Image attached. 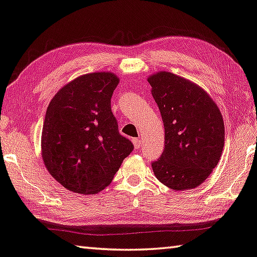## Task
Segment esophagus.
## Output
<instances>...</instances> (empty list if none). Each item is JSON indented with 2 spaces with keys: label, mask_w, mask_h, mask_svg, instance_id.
Here are the masks:
<instances>
[{
  "label": "esophagus",
  "mask_w": 257,
  "mask_h": 257,
  "mask_svg": "<svg viewBox=\"0 0 257 257\" xmlns=\"http://www.w3.org/2000/svg\"><path fill=\"white\" fill-rule=\"evenodd\" d=\"M133 143H134V146H135V148H136V149H138L139 147L142 146V141H141V139L135 138L134 141H133Z\"/></svg>",
  "instance_id": "obj_1"
}]
</instances>
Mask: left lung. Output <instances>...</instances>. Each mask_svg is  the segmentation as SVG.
Masks as SVG:
<instances>
[{
    "label": "left lung",
    "mask_w": 257,
    "mask_h": 257,
    "mask_svg": "<svg viewBox=\"0 0 257 257\" xmlns=\"http://www.w3.org/2000/svg\"><path fill=\"white\" fill-rule=\"evenodd\" d=\"M165 129V147L154 174L173 190L204 182L220 160L225 127L220 111L201 87L169 72L148 78Z\"/></svg>",
    "instance_id": "1"
}]
</instances>
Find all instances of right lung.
<instances>
[{"label": "right lung", "instance_id": "obj_1", "mask_svg": "<svg viewBox=\"0 0 257 257\" xmlns=\"http://www.w3.org/2000/svg\"><path fill=\"white\" fill-rule=\"evenodd\" d=\"M119 83L112 73H91L68 83L50 101L41 151L49 173L81 194L103 190L134 145L119 133L111 97Z\"/></svg>", "mask_w": 257, "mask_h": 257}]
</instances>
